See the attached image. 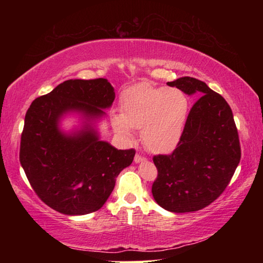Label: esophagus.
<instances>
[{"mask_svg": "<svg viewBox=\"0 0 263 263\" xmlns=\"http://www.w3.org/2000/svg\"><path fill=\"white\" fill-rule=\"evenodd\" d=\"M142 161H146V158L141 157L140 154H136V157H135V162H136V163H138V162H142Z\"/></svg>", "mask_w": 263, "mask_h": 263, "instance_id": "34e87169", "label": "esophagus"}]
</instances>
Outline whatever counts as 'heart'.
<instances>
[{"instance_id": "1", "label": "heart", "mask_w": 263, "mask_h": 263, "mask_svg": "<svg viewBox=\"0 0 263 263\" xmlns=\"http://www.w3.org/2000/svg\"><path fill=\"white\" fill-rule=\"evenodd\" d=\"M189 106L188 96L181 89L141 82L123 91L121 114L112 117V126L127 138L132 137L133 128L141 130L146 147L167 153L179 145Z\"/></svg>"}]
</instances>
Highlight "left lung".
I'll return each instance as SVG.
<instances>
[{"mask_svg":"<svg viewBox=\"0 0 263 263\" xmlns=\"http://www.w3.org/2000/svg\"><path fill=\"white\" fill-rule=\"evenodd\" d=\"M167 84L199 99L177 147L153 158L158 176L152 194L164 210L198 211L219 197L232 179L241 158L238 130L228 102L205 82L184 77Z\"/></svg>","mask_w":263,"mask_h":263,"instance_id":"1","label":"left lung"}]
</instances>
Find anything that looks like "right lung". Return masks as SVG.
Segmentation results:
<instances>
[{"label": "right lung", "instance_id": "obj_1", "mask_svg": "<svg viewBox=\"0 0 263 263\" xmlns=\"http://www.w3.org/2000/svg\"><path fill=\"white\" fill-rule=\"evenodd\" d=\"M114 100L106 79L67 80L26 111L20 161L34 193L53 210L68 216L100 210L119 173L132 163L135 149L115 148L92 126ZM69 112L83 115L81 130L61 131L60 119Z\"/></svg>", "mask_w": 263, "mask_h": 263}]
</instances>
